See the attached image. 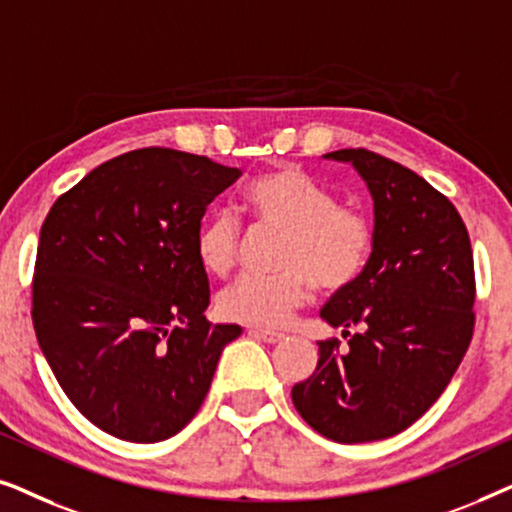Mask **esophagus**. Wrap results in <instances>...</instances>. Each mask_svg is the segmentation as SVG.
Here are the masks:
<instances>
[{"label": "esophagus", "mask_w": 512, "mask_h": 512, "mask_svg": "<svg viewBox=\"0 0 512 512\" xmlns=\"http://www.w3.org/2000/svg\"><path fill=\"white\" fill-rule=\"evenodd\" d=\"M249 335H254V338H261L263 342H268V345H275V342L284 340L282 333H275V331H263V328H251Z\"/></svg>", "instance_id": "obj_1"}]
</instances>
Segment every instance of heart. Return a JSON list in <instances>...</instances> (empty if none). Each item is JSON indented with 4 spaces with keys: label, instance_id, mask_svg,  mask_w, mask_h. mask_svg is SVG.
<instances>
[{
    "label": "heart",
    "instance_id": "heart-1",
    "mask_svg": "<svg viewBox=\"0 0 512 512\" xmlns=\"http://www.w3.org/2000/svg\"><path fill=\"white\" fill-rule=\"evenodd\" d=\"M244 209L258 228L277 230V275L242 277L219 296L223 319L279 328L312 296V286L333 293L347 289L366 268L373 249V223L354 205L303 167L284 163L258 174L244 191ZM242 249V226L230 212H216L195 235V254L209 275L233 272Z\"/></svg>",
    "mask_w": 512,
    "mask_h": 512
}]
</instances>
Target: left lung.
Returning a JSON list of instances; mask_svg holds the SVG:
<instances>
[{
	"label": "left lung",
	"instance_id": "8db88e82",
	"mask_svg": "<svg viewBox=\"0 0 512 512\" xmlns=\"http://www.w3.org/2000/svg\"><path fill=\"white\" fill-rule=\"evenodd\" d=\"M324 158L352 163L366 181L373 251L321 307V319L345 328L347 347L321 340L317 368L291 398L321 436L370 443L415 424L457 373L475 326L473 251L452 202L408 167L366 149Z\"/></svg>",
	"mask_w": 512,
	"mask_h": 512
}]
</instances>
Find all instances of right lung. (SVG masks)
<instances>
[{
    "mask_svg": "<svg viewBox=\"0 0 512 512\" xmlns=\"http://www.w3.org/2000/svg\"><path fill=\"white\" fill-rule=\"evenodd\" d=\"M240 174L149 146L95 167L48 212L34 333L62 391L97 429L158 443L200 410L242 328L205 319L209 279L195 235L209 202Z\"/></svg>",
    "mask_w": 512,
    "mask_h": 512,
    "instance_id": "add662e5",
    "label": "right lung"
}]
</instances>
